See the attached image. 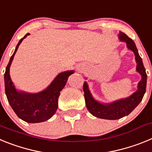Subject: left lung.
I'll return each instance as SVG.
<instances>
[{
    "label": "left lung",
    "mask_w": 152,
    "mask_h": 152,
    "mask_svg": "<svg viewBox=\"0 0 152 152\" xmlns=\"http://www.w3.org/2000/svg\"><path fill=\"white\" fill-rule=\"evenodd\" d=\"M119 37L121 41L126 42L127 48L134 52L135 61L137 62L136 70L142 75V80L138 84V91L134 93L132 96L109 104H103L96 101L91 96L88 89V84L84 82L83 85V90L84 92L86 107L93 116L100 119H118L127 116L139 105L145 93L147 74L145 72V68L143 65L142 58L140 57L137 50L135 42L124 33H119Z\"/></svg>",
    "instance_id": "left-lung-1"
}]
</instances>
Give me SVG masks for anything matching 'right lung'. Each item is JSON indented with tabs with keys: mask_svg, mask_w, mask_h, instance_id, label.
Listing matches in <instances>:
<instances>
[{
	"mask_svg": "<svg viewBox=\"0 0 152 152\" xmlns=\"http://www.w3.org/2000/svg\"><path fill=\"white\" fill-rule=\"evenodd\" d=\"M28 35L29 33L19 41L7 65L4 73L5 93L10 107L19 118L26 123H36L46 121L56 113L60 91L64 88L68 77L74 72L68 71L60 73L45 91L39 94H27L17 91L10 79L9 74L10 66L19 45Z\"/></svg>",
	"mask_w": 152,
	"mask_h": 152,
	"instance_id": "add662e5",
	"label": "right lung"
}]
</instances>
